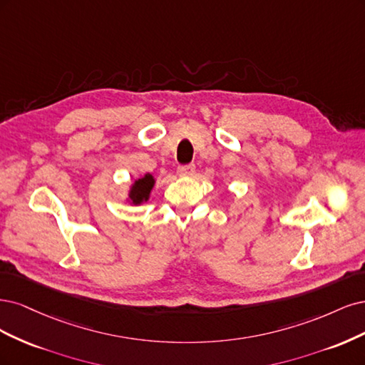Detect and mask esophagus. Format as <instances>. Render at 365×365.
Returning <instances> with one entry per match:
<instances>
[{"label":"esophagus","mask_w":365,"mask_h":365,"mask_svg":"<svg viewBox=\"0 0 365 365\" xmlns=\"http://www.w3.org/2000/svg\"><path fill=\"white\" fill-rule=\"evenodd\" d=\"M195 173V165L194 163H187V165H182L178 168V174L180 178H191Z\"/></svg>","instance_id":"esophagus-1"}]
</instances>
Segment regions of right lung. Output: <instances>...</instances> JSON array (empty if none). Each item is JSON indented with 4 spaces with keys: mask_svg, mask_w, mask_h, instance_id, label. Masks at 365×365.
<instances>
[{
    "mask_svg": "<svg viewBox=\"0 0 365 365\" xmlns=\"http://www.w3.org/2000/svg\"><path fill=\"white\" fill-rule=\"evenodd\" d=\"M153 186H155V178H153L150 173H147L140 179L135 180L130 191H128V200H130L133 205H140L147 202Z\"/></svg>",
    "mask_w": 365,
    "mask_h": 365,
    "instance_id": "1",
    "label": "right lung"
}]
</instances>
